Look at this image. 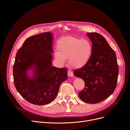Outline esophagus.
<instances>
[{
    "label": "esophagus",
    "instance_id": "34e87169",
    "mask_svg": "<svg viewBox=\"0 0 130 130\" xmlns=\"http://www.w3.org/2000/svg\"><path fill=\"white\" fill-rule=\"evenodd\" d=\"M68 76L69 77H73V72L71 70H68Z\"/></svg>",
    "mask_w": 130,
    "mask_h": 130
}]
</instances>
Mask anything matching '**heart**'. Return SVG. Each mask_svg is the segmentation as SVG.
<instances>
[{
  "label": "heart",
  "instance_id": "1",
  "mask_svg": "<svg viewBox=\"0 0 130 130\" xmlns=\"http://www.w3.org/2000/svg\"><path fill=\"white\" fill-rule=\"evenodd\" d=\"M58 51L55 52V57L60 64H64L69 58L70 64L75 68L85 66L92 54V47L87 39H80L72 36L61 38L57 43Z\"/></svg>",
  "mask_w": 130,
  "mask_h": 130
}]
</instances>
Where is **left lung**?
I'll use <instances>...</instances> for the list:
<instances>
[{
  "label": "left lung",
  "mask_w": 130,
  "mask_h": 130,
  "mask_svg": "<svg viewBox=\"0 0 130 130\" xmlns=\"http://www.w3.org/2000/svg\"><path fill=\"white\" fill-rule=\"evenodd\" d=\"M87 36L92 42V54L88 62L74 70L73 74L85 82V88L79 93L81 100L94 104L105 100L114 92L119 66L115 52L101 35L88 32Z\"/></svg>",
  "instance_id": "1"
}]
</instances>
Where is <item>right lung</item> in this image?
I'll use <instances>...</instances> for the list:
<instances>
[{
	"mask_svg": "<svg viewBox=\"0 0 130 130\" xmlns=\"http://www.w3.org/2000/svg\"><path fill=\"white\" fill-rule=\"evenodd\" d=\"M53 38L50 32L29 37L15 58V87L25 100L36 105L51 102L57 96L61 84L68 79L67 68L52 66Z\"/></svg>",
	"mask_w": 130,
	"mask_h": 130,
	"instance_id": "1",
	"label": "right lung"
}]
</instances>
